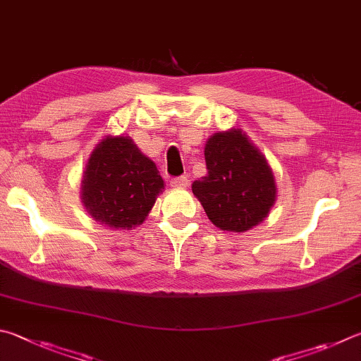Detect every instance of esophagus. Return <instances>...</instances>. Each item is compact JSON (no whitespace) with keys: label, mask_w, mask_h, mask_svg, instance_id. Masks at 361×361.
Here are the masks:
<instances>
[{"label":"esophagus","mask_w":361,"mask_h":361,"mask_svg":"<svg viewBox=\"0 0 361 361\" xmlns=\"http://www.w3.org/2000/svg\"><path fill=\"white\" fill-rule=\"evenodd\" d=\"M189 185V180L188 176H178V178H173L170 181V186L175 188V189H185Z\"/></svg>","instance_id":"esophagus-1"}]
</instances>
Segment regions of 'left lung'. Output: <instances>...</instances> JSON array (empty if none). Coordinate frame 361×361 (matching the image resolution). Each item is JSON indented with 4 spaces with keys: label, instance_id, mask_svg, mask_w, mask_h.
<instances>
[{
    "label": "left lung",
    "instance_id": "left-lung-1",
    "mask_svg": "<svg viewBox=\"0 0 361 361\" xmlns=\"http://www.w3.org/2000/svg\"><path fill=\"white\" fill-rule=\"evenodd\" d=\"M207 176L192 192L221 231L246 232L264 221L276 202V181L267 158L238 128L214 133L205 143Z\"/></svg>",
    "mask_w": 361,
    "mask_h": 361
}]
</instances>
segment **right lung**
I'll list each match as a JSON object with an SVG mask.
<instances>
[{
  "label": "right lung",
  "instance_id": "1",
  "mask_svg": "<svg viewBox=\"0 0 361 361\" xmlns=\"http://www.w3.org/2000/svg\"><path fill=\"white\" fill-rule=\"evenodd\" d=\"M164 189L156 164L128 135H106L85 166L80 199L96 222L114 231L143 224Z\"/></svg>",
  "mask_w": 361,
  "mask_h": 361
}]
</instances>
